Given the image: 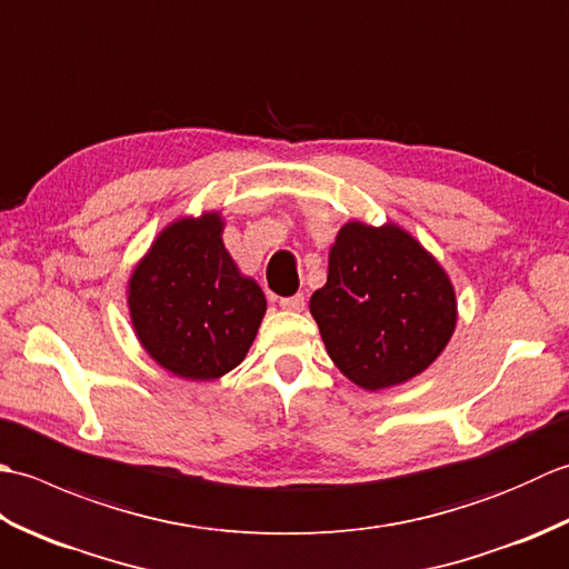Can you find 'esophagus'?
Instances as JSON below:
<instances>
[{
  "label": "esophagus",
  "instance_id": "34e87169",
  "mask_svg": "<svg viewBox=\"0 0 569 569\" xmlns=\"http://www.w3.org/2000/svg\"><path fill=\"white\" fill-rule=\"evenodd\" d=\"M281 308L283 310H303L306 308V296L303 293H296V296H286L281 298Z\"/></svg>",
  "mask_w": 569,
  "mask_h": 569
}]
</instances>
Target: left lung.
<instances>
[{
	"label": "left lung",
	"mask_w": 569,
	"mask_h": 569,
	"mask_svg": "<svg viewBox=\"0 0 569 569\" xmlns=\"http://www.w3.org/2000/svg\"><path fill=\"white\" fill-rule=\"evenodd\" d=\"M310 312L337 369L367 391L418 377L457 322L450 278L396 224L340 229L328 283L312 293Z\"/></svg>",
	"instance_id": "left-lung-1"
}]
</instances>
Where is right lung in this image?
<instances>
[{
  "label": "right lung",
  "instance_id": "right-lung-1",
  "mask_svg": "<svg viewBox=\"0 0 569 569\" xmlns=\"http://www.w3.org/2000/svg\"><path fill=\"white\" fill-rule=\"evenodd\" d=\"M131 325L176 377L220 379L247 357L266 298L222 244L220 214L166 227L129 281Z\"/></svg>",
  "mask_w": 569,
  "mask_h": 569
}]
</instances>
